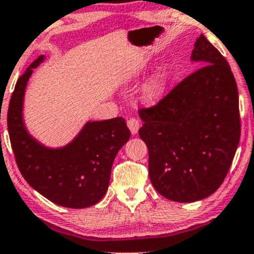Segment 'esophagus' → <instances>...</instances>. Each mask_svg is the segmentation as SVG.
<instances>
[{"label": "esophagus", "mask_w": 254, "mask_h": 254, "mask_svg": "<svg viewBox=\"0 0 254 254\" xmlns=\"http://www.w3.org/2000/svg\"><path fill=\"white\" fill-rule=\"evenodd\" d=\"M140 127H141V124H140V122L137 121V119L130 118L129 121H127V127H129L132 135H136V133L138 132V129H140Z\"/></svg>", "instance_id": "1"}]
</instances>
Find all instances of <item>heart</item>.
<instances>
[{
  "mask_svg": "<svg viewBox=\"0 0 254 254\" xmlns=\"http://www.w3.org/2000/svg\"><path fill=\"white\" fill-rule=\"evenodd\" d=\"M141 72L136 73V77ZM172 69L169 65H161L157 68V71L152 74L142 88V99L147 104H155L165 94L166 89L171 82Z\"/></svg>",
  "mask_w": 254,
  "mask_h": 254,
  "instance_id": "heart-1",
  "label": "heart"
}]
</instances>
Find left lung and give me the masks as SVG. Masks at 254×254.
<instances>
[{"instance_id":"obj_1","label":"left lung","mask_w":254,"mask_h":254,"mask_svg":"<svg viewBox=\"0 0 254 254\" xmlns=\"http://www.w3.org/2000/svg\"><path fill=\"white\" fill-rule=\"evenodd\" d=\"M190 60L202 67L158 105L138 111L150 182L177 202L202 200L221 187L241 133L238 85L229 64L204 35Z\"/></svg>"}]
</instances>
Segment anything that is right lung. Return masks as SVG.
<instances>
[{
    "label": "right lung",
    "instance_id": "add662e5",
    "mask_svg": "<svg viewBox=\"0 0 254 254\" xmlns=\"http://www.w3.org/2000/svg\"><path fill=\"white\" fill-rule=\"evenodd\" d=\"M46 58L36 59L21 74L8 107L7 124L16 165L27 183L54 204L84 208L97 204L108 189L111 170L130 130L122 117L86 122L69 143L50 148L32 137L24 123L27 82Z\"/></svg>",
    "mask_w": 254,
    "mask_h": 254
}]
</instances>
